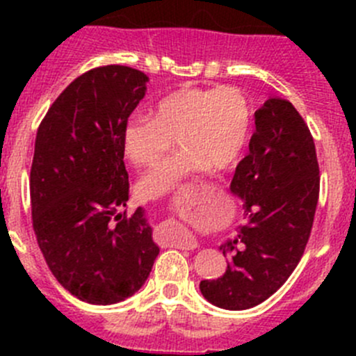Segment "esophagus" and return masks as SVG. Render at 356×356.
<instances>
[{"instance_id":"obj_1","label":"esophagus","mask_w":356,"mask_h":356,"mask_svg":"<svg viewBox=\"0 0 356 356\" xmlns=\"http://www.w3.org/2000/svg\"><path fill=\"white\" fill-rule=\"evenodd\" d=\"M175 246L182 248V250H195V248H198V241L193 234H186L184 238L175 241Z\"/></svg>"}]
</instances>
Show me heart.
I'll use <instances>...</instances> for the list:
<instances>
[{
    "instance_id": "1",
    "label": "heart",
    "mask_w": 356,
    "mask_h": 356,
    "mask_svg": "<svg viewBox=\"0 0 356 356\" xmlns=\"http://www.w3.org/2000/svg\"><path fill=\"white\" fill-rule=\"evenodd\" d=\"M153 115H132L122 129V149L134 167L156 165L174 146L181 152L139 182L145 198L182 191L204 165L224 168L245 152L251 132L250 102L236 88H186L163 96Z\"/></svg>"
}]
</instances>
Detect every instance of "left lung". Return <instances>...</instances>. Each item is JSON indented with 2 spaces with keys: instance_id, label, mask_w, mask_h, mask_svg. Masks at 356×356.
<instances>
[{
  "instance_id": "8db88e82",
  "label": "left lung",
  "mask_w": 356,
  "mask_h": 356,
  "mask_svg": "<svg viewBox=\"0 0 356 356\" xmlns=\"http://www.w3.org/2000/svg\"><path fill=\"white\" fill-rule=\"evenodd\" d=\"M318 188L310 129L288 99H267L254 111L250 153L231 182L248 222L220 245L227 270L217 281H201V294L225 310H246L270 298L303 257Z\"/></svg>"
}]
</instances>
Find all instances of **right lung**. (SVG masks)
<instances>
[{"label": "right lung", "mask_w": 356, "mask_h": 356, "mask_svg": "<svg viewBox=\"0 0 356 356\" xmlns=\"http://www.w3.org/2000/svg\"><path fill=\"white\" fill-rule=\"evenodd\" d=\"M148 75L92 68L67 86L38 129L31 167L32 227L56 281L81 301L113 305L141 289L160 248L129 201L122 129Z\"/></svg>", "instance_id": "obj_1"}]
</instances>
